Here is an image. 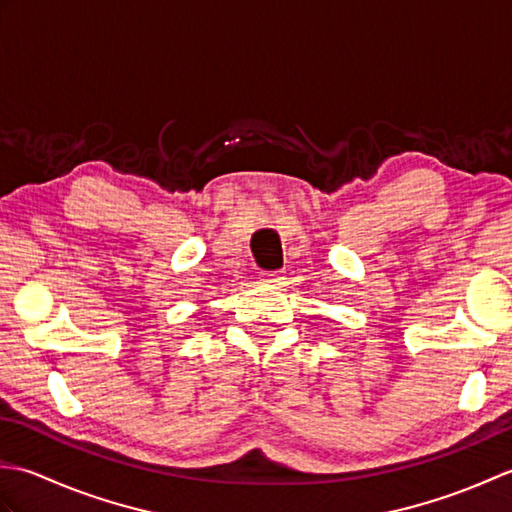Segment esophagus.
Instances as JSON below:
<instances>
[{
    "label": "esophagus",
    "mask_w": 512,
    "mask_h": 512,
    "mask_svg": "<svg viewBox=\"0 0 512 512\" xmlns=\"http://www.w3.org/2000/svg\"><path fill=\"white\" fill-rule=\"evenodd\" d=\"M264 279L266 281H279V279H284V277H281V273H277V270H275V273H266Z\"/></svg>",
    "instance_id": "esophagus-1"
}]
</instances>
